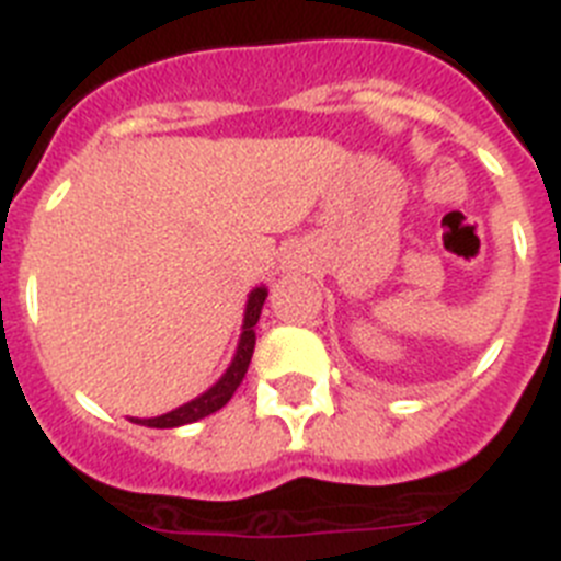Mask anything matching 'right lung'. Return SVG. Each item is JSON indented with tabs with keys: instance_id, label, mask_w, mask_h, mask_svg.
<instances>
[{
	"instance_id": "add662e5",
	"label": "right lung",
	"mask_w": 561,
	"mask_h": 561,
	"mask_svg": "<svg viewBox=\"0 0 561 561\" xmlns=\"http://www.w3.org/2000/svg\"><path fill=\"white\" fill-rule=\"evenodd\" d=\"M267 299V287L260 285L253 287L251 294H248L245 301V319H242V333H240V344H237V353H233L231 364H228L226 373L220 375V381L211 383V387L203 392V396L192 398L183 407L172 409V412H165V415L158 417H133V423H140V426H152V428H174V426H186V423L199 421V417L211 415L217 409L226 407L231 401V396L237 392V387L242 383L248 373V364H251L253 355V344H256V321H260L262 305Z\"/></svg>"
}]
</instances>
